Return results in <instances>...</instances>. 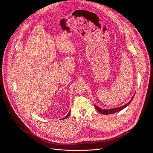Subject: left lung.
<instances>
[{"instance_id": "1", "label": "left lung", "mask_w": 153, "mask_h": 153, "mask_svg": "<svg viewBox=\"0 0 153 153\" xmlns=\"http://www.w3.org/2000/svg\"><path fill=\"white\" fill-rule=\"evenodd\" d=\"M135 94H134L131 98V99L127 103H126L125 105L122 106H120V107H117V108H110V109H102L101 108H100L99 106H97L96 105H94V107L96 108V110H97V111H99V113H100L101 114H113V113H117V112H119L121 110H122L123 109L125 108L127 106H128L129 105V103H131V102L132 101V100L133 99V97L134 96Z\"/></svg>"}]
</instances>
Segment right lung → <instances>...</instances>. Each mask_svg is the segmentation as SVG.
Masks as SVG:
<instances>
[{
  "instance_id": "right-lung-1",
  "label": "right lung",
  "mask_w": 153,
  "mask_h": 153,
  "mask_svg": "<svg viewBox=\"0 0 153 153\" xmlns=\"http://www.w3.org/2000/svg\"><path fill=\"white\" fill-rule=\"evenodd\" d=\"M70 111H69L68 114H67L66 116H65V117H63V118H62V119H67V117H68L70 116ZM60 120H61V119H60Z\"/></svg>"
}]
</instances>
